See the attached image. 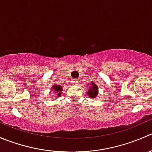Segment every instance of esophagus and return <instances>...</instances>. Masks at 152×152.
Instances as JSON below:
<instances>
[{"mask_svg": "<svg viewBox=\"0 0 152 152\" xmlns=\"http://www.w3.org/2000/svg\"><path fill=\"white\" fill-rule=\"evenodd\" d=\"M72 82H73V85H77V84L79 83V80H78L77 79H73V81H72Z\"/></svg>", "mask_w": 152, "mask_h": 152, "instance_id": "34e87169", "label": "esophagus"}]
</instances>
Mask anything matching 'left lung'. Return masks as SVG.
Masks as SVG:
<instances>
[{"mask_svg": "<svg viewBox=\"0 0 152 152\" xmlns=\"http://www.w3.org/2000/svg\"><path fill=\"white\" fill-rule=\"evenodd\" d=\"M90 86L87 91V96L91 99H97V96L99 94V87L95 82H90Z\"/></svg>", "mask_w": 152, "mask_h": 152, "instance_id": "1", "label": "left lung"}]
</instances>
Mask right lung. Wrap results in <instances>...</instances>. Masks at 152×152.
Returning <instances> with one entry per match:
<instances>
[{"instance_id":"right-lung-1","label":"right lung","mask_w":152,"mask_h":152,"mask_svg":"<svg viewBox=\"0 0 152 152\" xmlns=\"http://www.w3.org/2000/svg\"><path fill=\"white\" fill-rule=\"evenodd\" d=\"M51 90H53V92H54L55 93H56V97L54 98V99H57V98H59V96H61V94H62V87H61L60 85H53V87H51V89H50V91L51 92Z\"/></svg>"}]
</instances>
